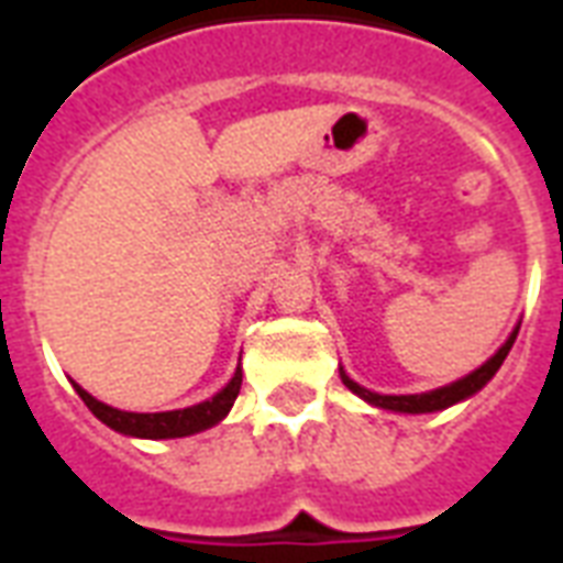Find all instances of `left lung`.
I'll use <instances>...</instances> for the list:
<instances>
[{"mask_svg":"<svg viewBox=\"0 0 563 563\" xmlns=\"http://www.w3.org/2000/svg\"><path fill=\"white\" fill-rule=\"evenodd\" d=\"M517 339V330L511 335H508V342L499 347L494 356H490L482 368H476L473 374H467L464 379H459V383L453 385H444V388H435V391L429 394H374L368 391V388H362V385H356L351 379V376L344 374L342 371V383L351 388L353 394H360L362 400L374 402V406H379V409H391V411H409V415H420V411H438V409H446V406H453V402L464 400V397H471V394H476L482 388V385H488V379L499 371V365L506 362L508 351H511V344H515Z\"/></svg>","mask_w":563,"mask_h":563,"instance_id":"obj_1","label":"left lung"}]
</instances>
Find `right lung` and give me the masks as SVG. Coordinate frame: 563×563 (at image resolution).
I'll list each match as a JSON object with an SVG mask.
<instances>
[{
    "label": "right lung",
    "instance_id": "add662e5",
    "mask_svg": "<svg viewBox=\"0 0 563 563\" xmlns=\"http://www.w3.org/2000/svg\"><path fill=\"white\" fill-rule=\"evenodd\" d=\"M239 388H242V371L233 374L224 388H221L212 400H203L198 406H189V409L178 411H157V415H140V411H119L113 406H104L92 394H87L81 385H75V391L87 402V409L108 423L110 429H117L122 435H136V438H184L195 435L201 429L216 427L224 415L230 411L233 400L239 397Z\"/></svg>",
    "mask_w": 563,
    "mask_h": 563
}]
</instances>
